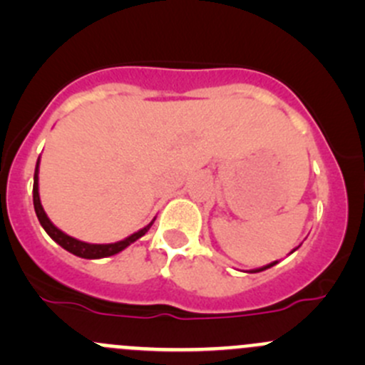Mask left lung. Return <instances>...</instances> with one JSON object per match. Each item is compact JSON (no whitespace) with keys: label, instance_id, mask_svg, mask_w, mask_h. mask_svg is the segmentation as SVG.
I'll use <instances>...</instances> for the list:
<instances>
[{"label":"left lung","instance_id":"obj_1","mask_svg":"<svg viewBox=\"0 0 365 365\" xmlns=\"http://www.w3.org/2000/svg\"><path fill=\"white\" fill-rule=\"evenodd\" d=\"M298 247H300V245H298ZM298 247L293 249L292 252H295ZM292 252H289V254H292ZM277 263H279V261H274V263H268V264H264V267H261V268H254V270H249V274H256V272H263V270H267V268H272V267H274V264H277Z\"/></svg>","mask_w":365,"mask_h":365}]
</instances>
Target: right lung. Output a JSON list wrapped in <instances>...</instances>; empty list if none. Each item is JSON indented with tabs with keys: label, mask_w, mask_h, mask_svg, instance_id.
<instances>
[{
	"label": "right lung",
	"mask_w": 365,
	"mask_h": 365,
	"mask_svg": "<svg viewBox=\"0 0 365 365\" xmlns=\"http://www.w3.org/2000/svg\"><path fill=\"white\" fill-rule=\"evenodd\" d=\"M38 165H40V157L38 160H36V165H35V176H33V206H35V213L36 217H38L40 224H42V227L46 230V233L49 235L51 238H53L54 242H56L58 245H61V247L65 249V251L72 252L73 256H79V257H84V259H101V257H109V256H114V254L121 252L123 249H127L128 245L134 244L135 240H139V238L143 237V235L148 233V230L152 227V224L155 222V219L152 220L150 224H146L143 230L135 231V233H132L130 237L123 238V240L120 242H114V244H88V242H81L77 240V238L70 237V235L63 233L61 230H58L56 226H54L53 222H51V219L47 217L46 210H43L42 203H40V194H38Z\"/></svg>",
	"instance_id": "1"
}]
</instances>
